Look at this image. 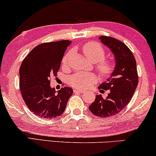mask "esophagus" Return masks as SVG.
<instances>
[{
    "mask_svg": "<svg viewBox=\"0 0 156 156\" xmlns=\"http://www.w3.org/2000/svg\"><path fill=\"white\" fill-rule=\"evenodd\" d=\"M74 93H79V94H83V93L85 92L84 90H80V89H74L73 90Z\"/></svg>",
    "mask_w": 156,
    "mask_h": 156,
    "instance_id": "1",
    "label": "esophagus"
}]
</instances>
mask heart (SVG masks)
Wrapping results in <instances>:
<instances>
[{"instance_id":"obj_1","label":"heart","mask_w":156,"mask_h":156,"mask_svg":"<svg viewBox=\"0 0 156 156\" xmlns=\"http://www.w3.org/2000/svg\"><path fill=\"white\" fill-rule=\"evenodd\" d=\"M83 52L88 61L92 63H98L96 69L103 76H108L114 70V62L112 60H103L105 58V51L101 45L96 42L87 43L83 47ZM71 52L65 55L62 65L66 67ZM69 83L78 88H86L96 82V77L94 74L76 73L69 78Z\"/></svg>"}]
</instances>
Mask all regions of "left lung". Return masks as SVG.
<instances>
[{
	"label": "left lung",
	"mask_w": 156,
	"mask_h": 156,
	"mask_svg": "<svg viewBox=\"0 0 156 156\" xmlns=\"http://www.w3.org/2000/svg\"><path fill=\"white\" fill-rule=\"evenodd\" d=\"M102 44L114 55L115 66L109 78L100 84V92L109 90L106 98L96 95L95 101L88 107L90 112L100 117L116 115L129 104L138 84L136 61L126 44L113 37H98Z\"/></svg>",
	"instance_id": "1"
}]
</instances>
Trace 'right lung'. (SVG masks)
Instances as JSON below:
<instances>
[{
	"label": "right lung",
	"instance_id": "1",
	"mask_svg": "<svg viewBox=\"0 0 156 156\" xmlns=\"http://www.w3.org/2000/svg\"><path fill=\"white\" fill-rule=\"evenodd\" d=\"M69 40L43 43L34 47L19 69V87L23 99L31 112L40 118L52 119L63 114L73 89L57 91L50 86V77L56 76Z\"/></svg>",
	"mask_w": 156,
	"mask_h": 156
}]
</instances>
